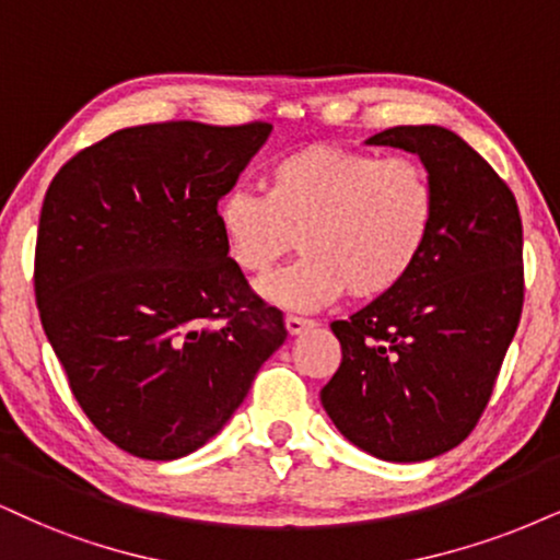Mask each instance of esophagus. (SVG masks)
I'll use <instances>...</instances> for the list:
<instances>
[{"label":"esophagus","instance_id":"34e87169","mask_svg":"<svg viewBox=\"0 0 560 560\" xmlns=\"http://www.w3.org/2000/svg\"><path fill=\"white\" fill-rule=\"evenodd\" d=\"M308 327H314L312 319H303V316H295V314H288V316H285V329H288V335H301L303 329H308Z\"/></svg>","mask_w":560,"mask_h":560}]
</instances>
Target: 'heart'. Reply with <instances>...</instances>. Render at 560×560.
Returning <instances> with one entry per match:
<instances>
[{"label":"heart","instance_id":"b5f03b06","mask_svg":"<svg viewBox=\"0 0 560 560\" xmlns=\"http://www.w3.org/2000/svg\"><path fill=\"white\" fill-rule=\"evenodd\" d=\"M228 259L265 278L299 246V265L261 293L285 308H316L348 291L374 301L410 278L436 223V186L423 163L316 142L267 168L265 197L236 189L218 202Z\"/></svg>","mask_w":560,"mask_h":560}]
</instances>
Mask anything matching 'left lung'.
Masks as SVG:
<instances>
[{
	"instance_id": "8db88e82",
	"label": "left lung",
	"mask_w": 560,
	"mask_h": 560,
	"mask_svg": "<svg viewBox=\"0 0 560 560\" xmlns=\"http://www.w3.org/2000/svg\"><path fill=\"white\" fill-rule=\"evenodd\" d=\"M369 144L423 161L436 223L402 285L329 324L342 361L322 405L363 452L423 462L470 436L493 395L524 303L522 218L506 182L444 127H392Z\"/></svg>"
}]
</instances>
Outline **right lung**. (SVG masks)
Segmentation results:
<instances>
[{"label":"right lung","instance_id":"1","mask_svg":"<svg viewBox=\"0 0 560 560\" xmlns=\"http://www.w3.org/2000/svg\"><path fill=\"white\" fill-rule=\"evenodd\" d=\"M272 124L163 121L80 150L48 186L36 303L82 412L140 459L186 457L288 329L228 259L215 210Z\"/></svg>","mask_w":560,"mask_h":560}]
</instances>
